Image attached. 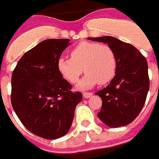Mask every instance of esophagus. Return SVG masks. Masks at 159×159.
I'll return each instance as SVG.
<instances>
[{
    "label": "esophagus",
    "instance_id": "esophagus-1",
    "mask_svg": "<svg viewBox=\"0 0 159 159\" xmlns=\"http://www.w3.org/2000/svg\"><path fill=\"white\" fill-rule=\"evenodd\" d=\"M92 95H93L92 93H83V96L84 98H89L91 97Z\"/></svg>",
    "mask_w": 159,
    "mask_h": 159
}]
</instances>
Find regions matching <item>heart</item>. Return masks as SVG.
Masks as SVG:
<instances>
[{
    "instance_id": "obj_1",
    "label": "heart",
    "mask_w": 159,
    "mask_h": 159,
    "mask_svg": "<svg viewBox=\"0 0 159 159\" xmlns=\"http://www.w3.org/2000/svg\"><path fill=\"white\" fill-rule=\"evenodd\" d=\"M57 68L70 83L79 80L84 71L85 75L77 84V89L85 90L95 84H104L113 78L116 69V58L113 50L107 45L82 42L70 52V58L58 59Z\"/></svg>"
}]
</instances>
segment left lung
I'll return each instance as SVG.
<instances>
[{
    "instance_id": "1",
    "label": "left lung",
    "mask_w": 159,
    "mask_h": 159,
    "mask_svg": "<svg viewBox=\"0 0 159 159\" xmlns=\"http://www.w3.org/2000/svg\"><path fill=\"white\" fill-rule=\"evenodd\" d=\"M88 39L107 44L116 58L114 78L106 88L95 93L102 100L98 116L109 127L125 126L136 118L145 102L149 89L147 61L134 46L114 37Z\"/></svg>"
}]
</instances>
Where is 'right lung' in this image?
<instances>
[{
	"mask_svg": "<svg viewBox=\"0 0 159 159\" xmlns=\"http://www.w3.org/2000/svg\"><path fill=\"white\" fill-rule=\"evenodd\" d=\"M70 39H47L25 53L11 77V104L22 124L47 139L64 136L71 126L82 93L58 70L57 61Z\"/></svg>",
	"mask_w": 159,
	"mask_h": 159,
	"instance_id": "obj_1",
	"label": "right lung"
}]
</instances>
